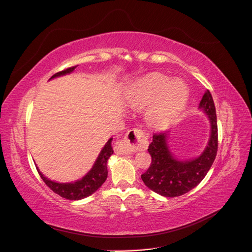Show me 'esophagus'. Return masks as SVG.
Listing matches in <instances>:
<instances>
[{
    "label": "esophagus",
    "mask_w": 252,
    "mask_h": 252,
    "mask_svg": "<svg viewBox=\"0 0 252 252\" xmlns=\"http://www.w3.org/2000/svg\"><path fill=\"white\" fill-rule=\"evenodd\" d=\"M148 146L146 133L141 129L128 130L123 139L119 140L114 146V151L118 155H130L138 150H145Z\"/></svg>",
    "instance_id": "obj_1"
}]
</instances>
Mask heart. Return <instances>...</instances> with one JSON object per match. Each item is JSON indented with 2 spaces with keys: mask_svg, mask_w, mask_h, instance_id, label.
Here are the masks:
<instances>
[{
  "mask_svg": "<svg viewBox=\"0 0 252 252\" xmlns=\"http://www.w3.org/2000/svg\"><path fill=\"white\" fill-rule=\"evenodd\" d=\"M188 90L180 79L170 80L161 73H152L139 80L129 89L127 103L135 110L147 108L146 121L154 128L171 124L185 108Z\"/></svg>",
  "mask_w": 252,
  "mask_h": 252,
  "instance_id": "heart-1",
  "label": "heart"
}]
</instances>
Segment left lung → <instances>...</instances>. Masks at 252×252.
Returning a JSON list of instances; mask_svg holds the SVG:
<instances>
[{
  "mask_svg": "<svg viewBox=\"0 0 252 252\" xmlns=\"http://www.w3.org/2000/svg\"><path fill=\"white\" fill-rule=\"evenodd\" d=\"M199 107L208 116L210 138L200 157L192 159L175 158L167 144L168 132L155 133L148 152L151 164L141 178L152 191L167 197H175L197 186L209 171L218 151V123L215 102L210 91L204 94Z\"/></svg>",
  "mask_w": 252,
  "mask_h": 252,
  "instance_id": "obj_1",
  "label": "left lung"
}]
</instances>
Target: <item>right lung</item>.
I'll return each mask as SVG.
<instances>
[{"instance_id": "right-lung-1", "label": "right lung", "mask_w": 252, "mask_h": 252, "mask_svg": "<svg viewBox=\"0 0 252 252\" xmlns=\"http://www.w3.org/2000/svg\"><path fill=\"white\" fill-rule=\"evenodd\" d=\"M77 66L69 67L67 69L57 72L53 74L50 78H57L61 77V75H65L67 73H70L74 70V68ZM111 141L112 138H110L107 143L105 144V146L101 150L100 155H98L95 163L94 164L93 168L84 177L82 180H79L73 183H57L55 181L48 180L46 177H44L43 173L39 170L36 167V170L39 172L40 177L53 192L59 194L60 196L64 197L67 200H72V201H78L82 200L84 197H87L89 195L95 192L96 190L100 188L103 183L107 179L108 170H107V161L110 158V156L113 154V149L111 147Z\"/></svg>"}]
</instances>
